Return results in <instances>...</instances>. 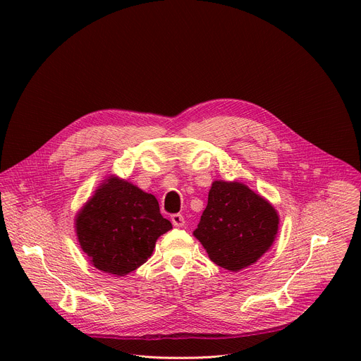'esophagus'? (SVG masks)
<instances>
[{
    "instance_id": "esophagus-1",
    "label": "esophagus",
    "mask_w": 361,
    "mask_h": 361,
    "mask_svg": "<svg viewBox=\"0 0 361 361\" xmlns=\"http://www.w3.org/2000/svg\"><path fill=\"white\" fill-rule=\"evenodd\" d=\"M171 223H173L174 227H183L185 220H184V217L181 214H173L171 216Z\"/></svg>"
}]
</instances>
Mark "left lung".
<instances>
[{"instance_id": "8db88e82", "label": "left lung", "mask_w": 361, "mask_h": 361, "mask_svg": "<svg viewBox=\"0 0 361 361\" xmlns=\"http://www.w3.org/2000/svg\"><path fill=\"white\" fill-rule=\"evenodd\" d=\"M279 231L273 205L237 181H214L194 237L210 260L230 271L254 264L271 247Z\"/></svg>"}]
</instances>
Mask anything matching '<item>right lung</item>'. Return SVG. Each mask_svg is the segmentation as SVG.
Returning a JSON list of instances; mask_svg holds the SVG:
<instances>
[{"label":"right lung","instance_id":"add662e5","mask_svg":"<svg viewBox=\"0 0 361 361\" xmlns=\"http://www.w3.org/2000/svg\"><path fill=\"white\" fill-rule=\"evenodd\" d=\"M157 198L118 177L101 183L75 217V231L91 264L123 277L152 254L160 235L171 230Z\"/></svg>","mask_w":361,"mask_h":361}]
</instances>
